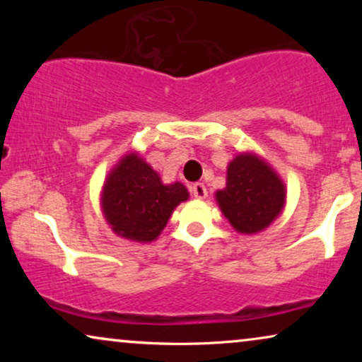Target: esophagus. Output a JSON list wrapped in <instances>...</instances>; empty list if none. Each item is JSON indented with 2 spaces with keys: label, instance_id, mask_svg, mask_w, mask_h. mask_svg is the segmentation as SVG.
<instances>
[{
  "label": "esophagus",
  "instance_id": "esophagus-1",
  "mask_svg": "<svg viewBox=\"0 0 362 362\" xmlns=\"http://www.w3.org/2000/svg\"><path fill=\"white\" fill-rule=\"evenodd\" d=\"M191 194L194 196L196 199H206L207 196L206 186L202 185V182H194V185H191Z\"/></svg>",
  "mask_w": 362,
  "mask_h": 362
}]
</instances>
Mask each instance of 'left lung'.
Returning a JSON list of instances; mask_svg holds the SVG:
<instances>
[{
  "instance_id": "obj_1",
  "label": "left lung",
  "mask_w": 362,
  "mask_h": 362,
  "mask_svg": "<svg viewBox=\"0 0 362 362\" xmlns=\"http://www.w3.org/2000/svg\"><path fill=\"white\" fill-rule=\"evenodd\" d=\"M216 202L234 230L254 235L284 212L286 186L269 161L244 151L227 165L226 187L216 191Z\"/></svg>"
}]
</instances>
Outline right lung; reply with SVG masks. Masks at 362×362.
<instances>
[{"mask_svg": "<svg viewBox=\"0 0 362 362\" xmlns=\"http://www.w3.org/2000/svg\"><path fill=\"white\" fill-rule=\"evenodd\" d=\"M187 199L189 191L182 182L165 185L136 151L118 160L100 191V207L107 224L118 237L138 244L156 240L173 211Z\"/></svg>", "mask_w": 362, "mask_h": 362, "instance_id": "add662e5", "label": "right lung"}]
</instances>
